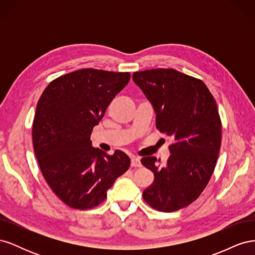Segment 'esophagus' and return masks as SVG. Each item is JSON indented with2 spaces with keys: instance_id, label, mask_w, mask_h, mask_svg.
Listing matches in <instances>:
<instances>
[{
  "instance_id": "obj_1",
  "label": "esophagus",
  "mask_w": 255,
  "mask_h": 255,
  "mask_svg": "<svg viewBox=\"0 0 255 255\" xmlns=\"http://www.w3.org/2000/svg\"><path fill=\"white\" fill-rule=\"evenodd\" d=\"M130 166L132 167H140L141 166V161L138 157H132L130 158Z\"/></svg>"
}]
</instances>
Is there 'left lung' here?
<instances>
[{
  "label": "left lung",
  "instance_id": "8db88e82",
  "mask_svg": "<svg viewBox=\"0 0 255 255\" xmlns=\"http://www.w3.org/2000/svg\"><path fill=\"white\" fill-rule=\"evenodd\" d=\"M133 81L152 104L156 128L172 139L165 165L141 158L155 176L142 198L157 211L174 212L194 202L214 172L221 143L217 104L202 81L174 69L135 72Z\"/></svg>",
  "mask_w": 255,
  "mask_h": 255
}]
</instances>
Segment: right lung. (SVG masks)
Listing matches in <instances>:
<instances>
[{
	"instance_id": "1",
	"label": "right lung",
	"mask_w": 255,
	"mask_h": 255,
	"mask_svg": "<svg viewBox=\"0 0 255 255\" xmlns=\"http://www.w3.org/2000/svg\"><path fill=\"white\" fill-rule=\"evenodd\" d=\"M130 79L128 72L97 69L59 76L37 103L33 123L35 155L45 181L67 205L88 210L103 202L130 159L92 146V128Z\"/></svg>"
}]
</instances>
